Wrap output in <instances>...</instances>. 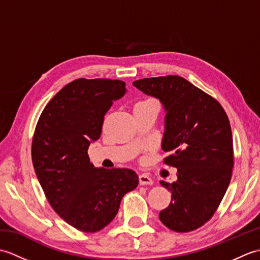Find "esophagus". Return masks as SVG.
Instances as JSON below:
<instances>
[{
  "instance_id": "esophagus-1",
  "label": "esophagus",
  "mask_w": 260,
  "mask_h": 260,
  "mask_svg": "<svg viewBox=\"0 0 260 260\" xmlns=\"http://www.w3.org/2000/svg\"><path fill=\"white\" fill-rule=\"evenodd\" d=\"M139 181H140L141 185H152L153 184V180L146 174H141L139 176Z\"/></svg>"
}]
</instances>
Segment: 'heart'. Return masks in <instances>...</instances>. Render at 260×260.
I'll return each mask as SVG.
<instances>
[{
    "label": "heart",
    "mask_w": 260,
    "mask_h": 260,
    "mask_svg": "<svg viewBox=\"0 0 260 260\" xmlns=\"http://www.w3.org/2000/svg\"><path fill=\"white\" fill-rule=\"evenodd\" d=\"M148 101H150V99H148ZM148 101H145V102H148Z\"/></svg>",
    "instance_id": "b5f03b06"
}]
</instances>
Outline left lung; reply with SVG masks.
<instances>
[{
  "label": "left lung",
  "instance_id": "obj_1",
  "mask_svg": "<svg viewBox=\"0 0 260 260\" xmlns=\"http://www.w3.org/2000/svg\"><path fill=\"white\" fill-rule=\"evenodd\" d=\"M133 85L158 98L167 110L162 148L170 155L163 162L178 169V181H161L172 196L159 220L176 233H190L212 218L233 175L227 113L217 99L180 76L144 78Z\"/></svg>",
  "mask_w": 260,
  "mask_h": 260
}]
</instances>
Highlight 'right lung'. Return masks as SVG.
Returning <instances> with one entry per match:
<instances>
[{
    "mask_svg": "<svg viewBox=\"0 0 260 260\" xmlns=\"http://www.w3.org/2000/svg\"><path fill=\"white\" fill-rule=\"evenodd\" d=\"M125 82L79 78L57 92L39 117L31 155L47 200L60 218L96 233L117 214L127 192L139 185L129 169H96L88 147L102 134L104 116L126 91Z\"/></svg>",
    "mask_w": 260,
    "mask_h": 260,
    "instance_id": "1",
    "label": "right lung"
}]
</instances>
